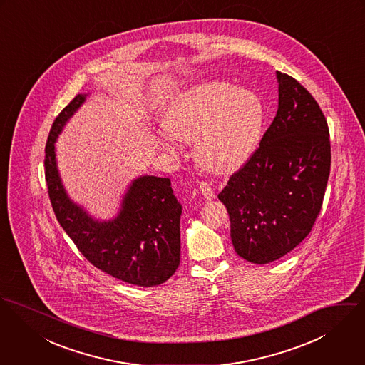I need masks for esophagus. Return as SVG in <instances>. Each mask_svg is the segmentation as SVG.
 <instances>
[{
	"label": "esophagus",
	"instance_id": "esophagus-1",
	"mask_svg": "<svg viewBox=\"0 0 365 365\" xmlns=\"http://www.w3.org/2000/svg\"><path fill=\"white\" fill-rule=\"evenodd\" d=\"M199 189H200V192H202V195L205 200H214L215 199L214 189H212V186L208 182H200Z\"/></svg>",
	"mask_w": 365,
	"mask_h": 365
}]
</instances>
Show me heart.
I'll use <instances>...</instances> for the list:
<instances>
[{
  "label": "heart",
  "mask_w": 365,
  "mask_h": 365,
  "mask_svg": "<svg viewBox=\"0 0 365 365\" xmlns=\"http://www.w3.org/2000/svg\"><path fill=\"white\" fill-rule=\"evenodd\" d=\"M264 124L257 93L232 82L204 81L187 88L170 106L161 144L176 151V138L196 141V160L215 173H228L256 151Z\"/></svg>",
  "instance_id": "heart-1"
}]
</instances>
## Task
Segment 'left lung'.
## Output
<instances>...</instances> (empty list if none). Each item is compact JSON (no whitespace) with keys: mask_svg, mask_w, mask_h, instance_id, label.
Listing matches in <instances>:
<instances>
[{"mask_svg":"<svg viewBox=\"0 0 365 365\" xmlns=\"http://www.w3.org/2000/svg\"><path fill=\"white\" fill-rule=\"evenodd\" d=\"M277 81L274 120L218 195L235 252L256 264L283 257L308 237L330 173L329 127L318 102L292 77L277 71Z\"/></svg>","mask_w":365,"mask_h":365,"instance_id":"left-lung-1","label":"left lung"}]
</instances>
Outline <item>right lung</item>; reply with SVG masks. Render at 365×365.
Returning <instances> with one entry per match:
<instances>
[{
  "label": "right lung",
  "instance_id": "obj_1",
  "mask_svg": "<svg viewBox=\"0 0 365 365\" xmlns=\"http://www.w3.org/2000/svg\"><path fill=\"white\" fill-rule=\"evenodd\" d=\"M86 95H77L51 125L44 157V173L56 218L95 267L138 287L165 283L180 262V214L170 179L144 175L134 179L123 196L118 217L92 218L73 202L60 178L56 141L66 123L81 108Z\"/></svg>",
  "mask_w": 365,
  "mask_h": 365
}]
</instances>
